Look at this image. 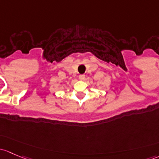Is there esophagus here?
Segmentation results:
<instances>
[{"label":"esophagus","instance_id":"34e87169","mask_svg":"<svg viewBox=\"0 0 159 159\" xmlns=\"http://www.w3.org/2000/svg\"><path fill=\"white\" fill-rule=\"evenodd\" d=\"M78 78H79V80H81V81H83V80L85 79V75H80L79 76H78Z\"/></svg>","mask_w":159,"mask_h":159}]
</instances>
